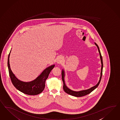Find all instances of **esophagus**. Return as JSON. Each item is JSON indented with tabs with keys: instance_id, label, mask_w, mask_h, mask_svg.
I'll return each instance as SVG.
<instances>
[{
	"instance_id": "obj_1",
	"label": "esophagus",
	"mask_w": 120,
	"mask_h": 120,
	"mask_svg": "<svg viewBox=\"0 0 120 120\" xmlns=\"http://www.w3.org/2000/svg\"><path fill=\"white\" fill-rule=\"evenodd\" d=\"M63 61V58L62 57H60L58 58V60H57V63L58 64H60Z\"/></svg>"
}]
</instances>
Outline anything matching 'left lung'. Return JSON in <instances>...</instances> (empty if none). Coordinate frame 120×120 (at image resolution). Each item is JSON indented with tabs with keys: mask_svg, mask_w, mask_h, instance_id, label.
<instances>
[{
	"mask_svg": "<svg viewBox=\"0 0 120 120\" xmlns=\"http://www.w3.org/2000/svg\"><path fill=\"white\" fill-rule=\"evenodd\" d=\"M95 45L97 46V49L98 50V51L100 54V58H101V76L100 78V80L97 83V84L96 86H94L90 88L89 89L86 90H83L79 91H74L72 90H70V89H69L68 87H67V86H66V85L65 84V71H64L63 69H62V80L63 82V88L64 90L65 91V92L68 94L71 95V96H75L76 97H81L82 96H84L85 95H86L87 94H90L91 92H92L93 90H94L97 88L98 87V86H99V85L100 84V82H101V77H102V72H103V59H102V55H101V52L99 48L98 47V46L97 44L95 43Z\"/></svg>",
	"mask_w": 120,
	"mask_h": 120,
	"instance_id": "1",
	"label": "left lung"
}]
</instances>
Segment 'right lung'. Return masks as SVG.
Segmentation results:
<instances>
[{
    "mask_svg": "<svg viewBox=\"0 0 120 120\" xmlns=\"http://www.w3.org/2000/svg\"><path fill=\"white\" fill-rule=\"evenodd\" d=\"M10 52L11 51L8 55L7 64L9 75L13 86L18 90L27 95H36L41 94L45 88L46 80L48 78L49 73L55 65H52L45 69L34 80L29 82H24L19 80L16 78L10 68L9 60Z\"/></svg>",
    "mask_w": 120,
    "mask_h": 120,
    "instance_id": "right-lung-1",
    "label": "right lung"
}]
</instances>
